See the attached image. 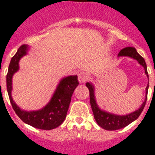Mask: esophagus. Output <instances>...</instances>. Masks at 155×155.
<instances>
[{
    "mask_svg": "<svg viewBox=\"0 0 155 155\" xmlns=\"http://www.w3.org/2000/svg\"><path fill=\"white\" fill-rule=\"evenodd\" d=\"M88 75L85 72H80L78 75V80L80 83H85L88 80Z\"/></svg>",
    "mask_w": 155,
    "mask_h": 155,
    "instance_id": "obj_1",
    "label": "esophagus"
}]
</instances>
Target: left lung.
<instances>
[{
	"label": "left lung",
	"mask_w": 155,
	"mask_h": 155,
	"mask_svg": "<svg viewBox=\"0 0 155 155\" xmlns=\"http://www.w3.org/2000/svg\"><path fill=\"white\" fill-rule=\"evenodd\" d=\"M118 56H128L131 57L132 58L136 59L145 68V73L147 75V77H149L146 62H145L143 58L137 52L135 48H133V47H126L124 49H123L122 50H120V52L118 54ZM86 86L88 87V90H89L90 104L92 110H93L94 119H95L96 122L97 123V124L100 127L106 130L114 131V130L120 129V128H123V127L127 126V125L130 124L131 123L133 122L134 120H137L138 117L140 116V113L142 112L144 107L146 106V99H147V93H148V85H147L146 88V99H145V101L142 103V105L140 106V108L137 110L136 111L126 114V115H118V114H110V113H108V112L100 109L98 106H97V104L95 96H94V87H93V85L91 83H87Z\"/></svg>",
	"instance_id": "left-lung-1"
}]
</instances>
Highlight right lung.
<instances>
[{
	"label": "right lung",
	"mask_w": 155,
	"mask_h": 155,
	"mask_svg": "<svg viewBox=\"0 0 155 155\" xmlns=\"http://www.w3.org/2000/svg\"><path fill=\"white\" fill-rule=\"evenodd\" d=\"M28 49V45H22L9 63L6 75L7 92L9 101L18 116L27 124L39 129H54L62 124L66 119L71 96L79 84L78 77L77 75H70L63 78L58 84L50 101L44 108L35 111L22 110L15 104L11 97L12 77L19 69L18 62L22 57L27 54Z\"/></svg>",
	"instance_id": "right-lung-1"
}]
</instances>
